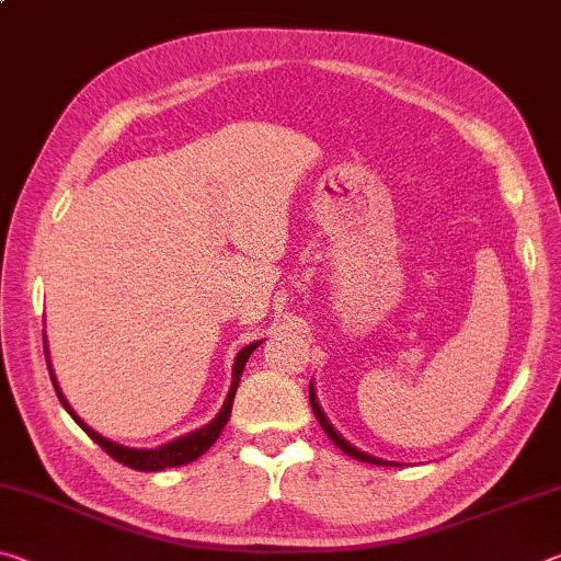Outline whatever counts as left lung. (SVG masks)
Returning <instances> with one entry per match:
<instances>
[{"mask_svg": "<svg viewBox=\"0 0 561 561\" xmlns=\"http://www.w3.org/2000/svg\"><path fill=\"white\" fill-rule=\"evenodd\" d=\"M309 403H311V411H314V415H317V421H319V425L321 428H324V433L329 435L331 440H334V445L339 450H344L348 458H354V460H360V462H371V465H386V468H401L403 462H393V460H383V458H376V455H371V453H366V450H360V448H356L354 443H348L344 435H341L334 425H331V421L327 417V413H324V408L319 405V398H317V391H314V381L309 383Z\"/></svg>", "mask_w": 561, "mask_h": 561, "instance_id": "left-lung-1", "label": "left lung"}]
</instances>
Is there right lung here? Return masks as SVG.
I'll list each match as a JSON object with an SVG mask.
<instances>
[{
	"label": "right lung",
	"instance_id": "add662e5",
	"mask_svg": "<svg viewBox=\"0 0 561 561\" xmlns=\"http://www.w3.org/2000/svg\"><path fill=\"white\" fill-rule=\"evenodd\" d=\"M262 344V341H254V344L240 348V354L234 356V366H232V383H230V391H227V398L225 403L220 408V413H217L210 423L203 425V428H197L193 433L187 435H180V438L170 440L165 445H160V448H126V445L121 443H113L108 438H103L101 433H96L91 428V425H87L81 421L79 415H76V411L71 408V403L66 401V396L61 393L59 388V381H56V374L51 368V358H49V346H46V336H44V354H46V366H49V376H51V383L56 388V396H59L61 405L66 408V413H69L76 423L81 425L83 431H87L89 438L93 443H99L103 450H106L113 460H118L123 465H128V468L133 470H140V472H158V470H165V468H178V465H187L201 458L203 453H207L213 448V443L220 438L222 428L227 425V421H230V413H232V401H234V393H237V386H240V378H242V371L247 366V358L252 356V351L257 348Z\"/></svg>",
	"mask_w": 561,
	"mask_h": 561
}]
</instances>
